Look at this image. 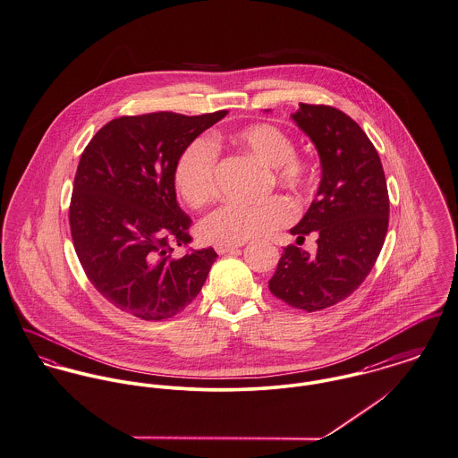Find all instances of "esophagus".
I'll list each match as a JSON object with an SVG mask.
<instances>
[{"instance_id":"obj_1","label":"esophagus","mask_w":458,"mask_h":458,"mask_svg":"<svg viewBox=\"0 0 458 458\" xmlns=\"http://www.w3.org/2000/svg\"><path fill=\"white\" fill-rule=\"evenodd\" d=\"M242 245H215V250L218 255H224V253H231V251H236Z\"/></svg>"}]
</instances>
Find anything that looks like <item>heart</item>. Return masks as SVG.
I'll return each instance as SVG.
<instances>
[{"mask_svg": "<svg viewBox=\"0 0 458 458\" xmlns=\"http://www.w3.org/2000/svg\"><path fill=\"white\" fill-rule=\"evenodd\" d=\"M233 141L245 148L257 161L269 166L271 176L289 187L302 189L310 180V167L299 159L289 132L278 125L259 123L233 134ZM216 145L205 136L192 140L178 156L173 182L180 198L191 208H201L216 192ZM293 218L289 201L271 196L249 205L229 201L213 209L201 222V234L216 245H238L264 238L287 225Z\"/></svg>", "mask_w": 458, "mask_h": 458, "instance_id": "obj_1", "label": "heart"}]
</instances>
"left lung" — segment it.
Listing matches in <instances>:
<instances>
[{
    "mask_svg": "<svg viewBox=\"0 0 458 458\" xmlns=\"http://www.w3.org/2000/svg\"><path fill=\"white\" fill-rule=\"evenodd\" d=\"M315 143L322 180L301 222L297 240L317 233L310 255L295 245L284 249L269 291L308 313L352 295L371 273L388 229V191L375 145L352 117L327 105L301 103L292 115Z\"/></svg>",
    "mask_w": 458,
    "mask_h": 458,
    "instance_id": "left-lung-1",
    "label": "left lung"
}]
</instances>
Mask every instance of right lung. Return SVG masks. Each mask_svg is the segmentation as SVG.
Returning a JSON list of instances; mask_svg holds the SVG:
<instances>
[{
  "mask_svg": "<svg viewBox=\"0 0 458 458\" xmlns=\"http://www.w3.org/2000/svg\"><path fill=\"white\" fill-rule=\"evenodd\" d=\"M227 115L156 112L103 125L77 167L70 203L73 247L94 289L141 320L185 310L218 257L191 243L192 220L176 203L173 169L182 150Z\"/></svg>",
  "mask_w": 458,
  "mask_h": 458,
  "instance_id": "obj_1",
  "label": "right lung"
}]
</instances>
